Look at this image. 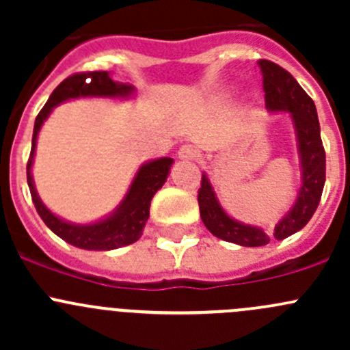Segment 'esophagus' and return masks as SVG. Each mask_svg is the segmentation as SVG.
Returning a JSON list of instances; mask_svg holds the SVG:
<instances>
[{"instance_id": "34e87169", "label": "esophagus", "mask_w": 350, "mask_h": 350, "mask_svg": "<svg viewBox=\"0 0 350 350\" xmlns=\"http://www.w3.org/2000/svg\"><path fill=\"white\" fill-rule=\"evenodd\" d=\"M178 155H179V159H183V161H196L198 159V150H196V147H193V146H183L181 149L178 150Z\"/></svg>"}]
</instances>
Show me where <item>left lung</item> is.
Wrapping results in <instances>:
<instances>
[{
	"mask_svg": "<svg viewBox=\"0 0 350 350\" xmlns=\"http://www.w3.org/2000/svg\"><path fill=\"white\" fill-rule=\"evenodd\" d=\"M262 70V84L266 93V108L269 113H289L298 149L301 185L295 203L288 213L280 218L274 230L266 232L257 225L243 224L232 218L221 208L213 185L206 172L201 178L198 191V204L204 227L225 242L242 247H260L269 243L271 239L283 241L289 235L301 230L315 213L325 185V150L320 137V123L315 103L303 91L298 81L283 67L271 61H259Z\"/></svg>",
	"mask_w": 350,
	"mask_h": 350,
	"instance_id": "1",
	"label": "left lung"
}]
</instances>
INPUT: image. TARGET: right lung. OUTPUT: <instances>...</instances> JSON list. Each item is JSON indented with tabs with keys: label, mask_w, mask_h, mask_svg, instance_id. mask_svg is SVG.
Masks as SVG:
<instances>
[{
	"label": "right lung",
	"mask_w": 350,
	"mask_h": 350,
	"mask_svg": "<svg viewBox=\"0 0 350 350\" xmlns=\"http://www.w3.org/2000/svg\"><path fill=\"white\" fill-rule=\"evenodd\" d=\"M133 94H135V88L132 84L113 81L107 70L74 74L55 88L45 107L40 109V113L35 118L31 152L27 164V181L31 193V201H33L37 213L40 215L44 224L62 241L74 247H79V249L113 250L139 241L142 237L144 227L149 220L150 201H152L155 193L164 186L174 159L159 157L144 162L133 176L123 200L120 201V204L111 213L100 218V220L91 221V224H72V221L64 220V218L52 213L35 189L31 165H33L38 132H40L42 125L49 118V115L54 111V108L64 101L77 100V98L130 100V98H133Z\"/></svg>",
	"instance_id": "1"
}]
</instances>
